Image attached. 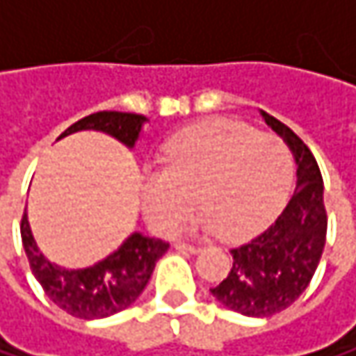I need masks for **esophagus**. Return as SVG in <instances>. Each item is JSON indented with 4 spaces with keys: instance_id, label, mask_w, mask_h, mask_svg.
Returning a JSON list of instances; mask_svg holds the SVG:
<instances>
[{
    "instance_id": "obj_1",
    "label": "esophagus",
    "mask_w": 356,
    "mask_h": 356,
    "mask_svg": "<svg viewBox=\"0 0 356 356\" xmlns=\"http://www.w3.org/2000/svg\"><path fill=\"white\" fill-rule=\"evenodd\" d=\"M175 249L179 251H187V253H200L202 248H197V245H187V243H175Z\"/></svg>"
}]
</instances>
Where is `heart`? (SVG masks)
<instances>
[{"label": "heart", "instance_id": "b5f03b06", "mask_svg": "<svg viewBox=\"0 0 356 356\" xmlns=\"http://www.w3.org/2000/svg\"><path fill=\"white\" fill-rule=\"evenodd\" d=\"M161 171L144 177V212L161 233L191 214L197 227L239 241L259 231L284 202L295 173L289 146L237 121H208L185 129L165 148Z\"/></svg>", "mask_w": 356, "mask_h": 356}]
</instances>
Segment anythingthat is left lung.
Here are the masks:
<instances>
[{
  "label": "left lung",
  "mask_w": 356,
  "mask_h": 356,
  "mask_svg": "<svg viewBox=\"0 0 356 356\" xmlns=\"http://www.w3.org/2000/svg\"><path fill=\"white\" fill-rule=\"evenodd\" d=\"M261 117L291 148L297 163V187L264 233L231 249L229 276L210 289L218 303L249 318H270L301 297L316 274L327 231L323 179L316 156L291 127L266 111Z\"/></svg>",
  "instance_id": "obj_1"
}]
</instances>
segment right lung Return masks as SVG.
<instances>
[{"label": "right lung", "instance_id": "1", "mask_svg": "<svg viewBox=\"0 0 356 356\" xmlns=\"http://www.w3.org/2000/svg\"><path fill=\"white\" fill-rule=\"evenodd\" d=\"M146 121L148 119L144 115L136 113L99 111L70 125L59 140L74 131L97 129L117 138L127 148H134ZM20 233L31 270L44 295L57 307L80 320H101L127 309L142 295L156 261L169 249V243L163 239L131 233L121 248L99 264L80 270H67L51 264L36 248L26 212L22 216Z\"/></svg>", "mask_w": 356, "mask_h": 356}]
</instances>
